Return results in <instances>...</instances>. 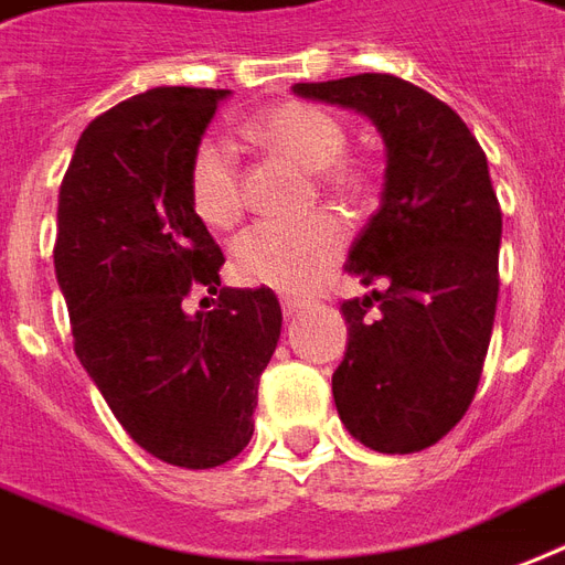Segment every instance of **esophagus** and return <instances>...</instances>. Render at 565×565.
Segmentation results:
<instances>
[{"label":"esophagus","mask_w":565,"mask_h":565,"mask_svg":"<svg viewBox=\"0 0 565 565\" xmlns=\"http://www.w3.org/2000/svg\"><path fill=\"white\" fill-rule=\"evenodd\" d=\"M281 308H284V317L292 320V317H299V313L308 311V301L296 299V296H281Z\"/></svg>","instance_id":"esophagus-1"}]
</instances>
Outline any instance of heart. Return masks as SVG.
<instances>
[{
  "label": "heart",
  "mask_w": 565,
  "mask_h": 565,
  "mask_svg": "<svg viewBox=\"0 0 565 565\" xmlns=\"http://www.w3.org/2000/svg\"><path fill=\"white\" fill-rule=\"evenodd\" d=\"M243 139L290 159L334 195H359L367 186L361 166L347 153V127L313 103L287 100L243 124ZM189 204L210 227H231L243 210L234 150L215 139L198 141L186 168ZM343 248V225L329 213L299 222H257L231 245V275L245 287L301 292L317 284Z\"/></svg>",
  "instance_id": "b5f03b06"
}]
</instances>
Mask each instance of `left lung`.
Wrapping results in <instances>:
<instances>
[{"label":"left lung","mask_w":565,"mask_h":565,"mask_svg":"<svg viewBox=\"0 0 565 565\" xmlns=\"http://www.w3.org/2000/svg\"><path fill=\"white\" fill-rule=\"evenodd\" d=\"M292 92L367 115L385 141L382 206L347 260L385 290L340 305L350 329L331 394L361 445L417 454L462 420L492 338L501 204L489 162L447 103L391 73Z\"/></svg>","instance_id":"left-lung-1"}]
</instances>
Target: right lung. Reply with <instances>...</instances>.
Here are the masks:
<instances>
[{"label":"right lung","instance_id":"add662e5","mask_svg":"<svg viewBox=\"0 0 565 565\" xmlns=\"http://www.w3.org/2000/svg\"><path fill=\"white\" fill-rule=\"evenodd\" d=\"M225 88H150L94 118L58 192L55 278L73 350L129 438L168 465L215 468L252 441L281 334L269 287L231 290L189 204L186 168ZM192 289L220 296L189 315Z\"/></svg>","mask_w":565,"mask_h":565}]
</instances>
